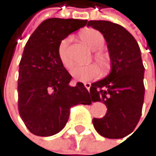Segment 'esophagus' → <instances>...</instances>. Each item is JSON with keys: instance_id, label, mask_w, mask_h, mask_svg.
I'll list each match as a JSON object with an SVG mask.
<instances>
[{"instance_id": "obj_1", "label": "esophagus", "mask_w": 156, "mask_h": 156, "mask_svg": "<svg viewBox=\"0 0 156 156\" xmlns=\"http://www.w3.org/2000/svg\"><path fill=\"white\" fill-rule=\"evenodd\" d=\"M84 86H85V88L88 90V91L90 90V88H91V84H90L89 82H86V83H84Z\"/></svg>"}]
</instances>
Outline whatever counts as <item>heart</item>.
Here are the masks:
<instances>
[{
    "instance_id": "obj_1",
    "label": "heart",
    "mask_w": 156,
    "mask_h": 156,
    "mask_svg": "<svg viewBox=\"0 0 156 156\" xmlns=\"http://www.w3.org/2000/svg\"><path fill=\"white\" fill-rule=\"evenodd\" d=\"M80 38L92 50H98L105 44V38L103 34L94 29H87L85 31H83L80 34ZM70 42H71V37H66L60 42L58 47V57L62 64L64 66V68H66L67 70H70L73 66V62L68 52ZM94 60L97 62V63L102 68H106L108 65V60L103 56L95 55ZM97 75H98V69L94 64L76 67L72 71V76H74V79L82 82L90 81L95 79Z\"/></svg>"
}]
</instances>
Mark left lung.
Listing matches in <instances>:
<instances>
[{"label": "left lung", "mask_w": 156, "mask_h": 156, "mask_svg": "<svg viewBox=\"0 0 156 156\" xmlns=\"http://www.w3.org/2000/svg\"><path fill=\"white\" fill-rule=\"evenodd\" d=\"M103 34L109 52L111 72L92 84L93 101H102L108 110L101 119H93L95 130L107 139H122L139 122L144 101V66L140 49L133 35L121 25L106 20H90Z\"/></svg>", "instance_id": "1"}]
</instances>
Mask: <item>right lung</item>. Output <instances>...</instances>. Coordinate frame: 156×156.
<instances>
[{
    "label": "right lung",
    "instance_id": "1",
    "mask_svg": "<svg viewBox=\"0 0 156 156\" xmlns=\"http://www.w3.org/2000/svg\"><path fill=\"white\" fill-rule=\"evenodd\" d=\"M87 20L48 19L29 38L20 62L17 93L19 112L34 135L49 136L66 124L71 108L90 105L83 83H69L72 76L58 57L60 42L87 25Z\"/></svg>",
    "mask_w": 156,
    "mask_h": 156
}]
</instances>
